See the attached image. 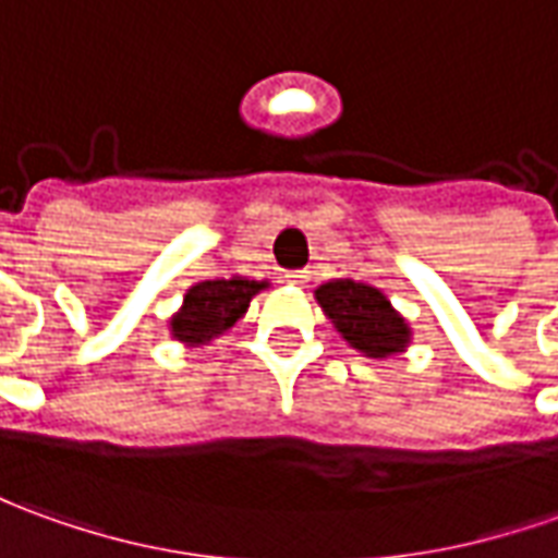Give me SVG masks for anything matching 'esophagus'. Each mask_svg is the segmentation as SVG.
Listing matches in <instances>:
<instances>
[{
  "instance_id": "34e87169",
  "label": "esophagus",
  "mask_w": 558,
  "mask_h": 558,
  "mask_svg": "<svg viewBox=\"0 0 558 558\" xmlns=\"http://www.w3.org/2000/svg\"><path fill=\"white\" fill-rule=\"evenodd\" d=\"M283 280H287V283H293V287H305V283L311 280V271H287Z\"/></svg>"
}]
</instances>
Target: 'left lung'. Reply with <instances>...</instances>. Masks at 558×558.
<instances>
[{"mask_svg": "<svg viewBox=\"0 0 558 558\" xmlns=\"http://www.w3.org/2000/svg\"><path fill=\"white\" fill-rule=\"evenodd\" d=\"M314 299L336 332L363 357L390 360L407 354L412 344L409 320L390 305V299L378 287L339 278L320 283L314 290Z\"/></svg>", "mask_w": 558, "mask_h": 558, "instance_id": "left-lung-1", "label": "left lung"}]
</instances>
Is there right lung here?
I'll use <instances>...</instances> for the list:
<instances>
[{
	"instance_id": "1",
	"label": "right lung",
	"mask_w": 558,
	"mask_h": 558,
	"mask_svg": "<svg viewBox=\"0 0 558 558\" xmlns=\"http://www.w3.org/2000/svg\"><path fill=\"white\" fill-rule=\"evenodd\" d=\"M268 280L229 278V280H201L189 287L183 305L170 314L168 329L173 342L185 348H207L216 339L229 336L231 327L247 314L250 302L268 290Z\"/></svg>"
}]
</instances>
